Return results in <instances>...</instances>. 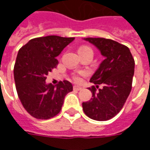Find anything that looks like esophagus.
I'll use <instances>...</instances> for the list:
<instances>
[{"label": "esophagus", "instance_id": "esophagus-1", "mask_svg": "<svg viewBox=\"0 0 150 150\" xmlns=\"http://www.w3.org/2000/svg\"><path fill=\"white\" fill-rule=\"evenodd\" d=\"M73 88H74V90H76V91H80V90H82V87L78 86V85H75L73 87Z\"/></svg>", "mask_w": 150, "mask_h": 150}]
</instances>
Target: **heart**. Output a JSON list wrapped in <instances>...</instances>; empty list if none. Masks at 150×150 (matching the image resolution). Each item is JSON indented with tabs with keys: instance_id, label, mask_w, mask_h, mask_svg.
I'll list each match as a JSON object with an SVG mask.
<instances>
[{
	"instance_id": "b5f03b06",
	"label": "heart",
	"mask_w": 150,
	"mask_h": 150,
	"mask_svg": "<svg viewBox=\"0 0 150 150\" xmlns=\"http://www.w3.org/2000/svg\"><path fill=\"white\" fill-rule=\"evenodd\" d=\"M83 49H90V48H89V47H87V46H82V47H80V48L79 49V50H83ZM85 75H86V72L85 71H79L73 75L72 79H74V81L79 82L80 80H81V76Z\"/></svg>"
}]
</instances>
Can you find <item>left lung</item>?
<instances>
[{"label":"left lung","instance_id":"left-lung-1","mask_svg":"<svg viewBox=\"0 0 150 150\" xmlns=\"http://www.w3.org/2000/svg\"><path fill=\"white\" fill-rule=\"evenodd\" d=\"M100 51L105 59L90 79L91 83L103 85L96 91L95 86L89 88L92 98L83 103V110L95 120L112 119L122 109L132 89L135 61L125 45L104 38H86Z\"/></svg>","mask_w":150,"mask_h":150}]
</instances>
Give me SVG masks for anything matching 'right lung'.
Returning <instances> with one entry per match:
<instances>
[{
  "mask_svg": "<svg viewBox=\"0 0 150 150\" xmlns=\"http://www.w3.org/2000/svg\"><path fill=\"white\" fill-rule=\"evenodd\" d=\"M74 39L56 35L36 38L19 50L13 69L16 89L25 109L34 118L55 116L66 95L73 90L67 80L54 86L46 83V79L59 63L56 57Z\"/></svg>",
  "mask_w": 150,
  "mask_h": 150,
  "instance_id": "1",
  "label": "right lung"
}]
</instances>
